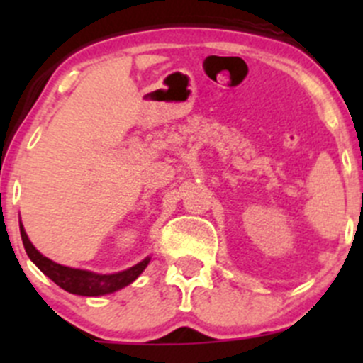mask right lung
I'll list each match as a JSON object with an SVG mask.
<instances>
[{"label":"right lung","instance_id":"add662e5","mask_svg":"<svg viewBox=\"0 0 363 363\" xmlns=\"http://www.w3.org/2000/svg\"><path fill=\"white\" fill-rule=\"evenodd\" d=\"M19 226L24 250L28 252L29 259H31L49 279H52L57 286L63 288V290H67L68 294L73 295L100 296L113 294V291L121 290V288L133 283V281L144 272L145 267L149 265V262H151V256H147V258H144L142 262H138L137 265L113 274H98L84 269H72V267L60 265V263L52 262V259H49L47 256H43L42 252L33 246L31 240L28 239V233H26L23 223H19Z\"/></svg>","mask_w":363,"mask_h":363}]
</instances>
